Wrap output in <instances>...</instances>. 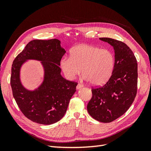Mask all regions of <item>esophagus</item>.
I'll list each match as a JSON object with an SVG mask.
<instances>
[{"instance_id": "1", "label": "esophagus", "mask_w": 151, "mask_h": 151, "mask_svg": "<svg viewBox=\"0 0 151 151\" xmlns=\"http://www.w3.org/2000/svg\"><path fill=\"white\" fill-rule=\"evenodd\" d=\"M83 87H84L83 84H77V87H76V88H77V89H81V88H83Z\"/></svg>"}]
</instances>
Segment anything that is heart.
Masks as SVG:
<instances>
[{"label": "heart", "instance_id": "b5f03b06", "mask_svg": "<svg viewBox=\"0 0 151 151\" xmlns=\"http://www.w3.org/2000/svg\"><path fill=\"white\" fill-rule=\"evenodd\" d=\"M70 57H63L60 62L63 74L73 80L81 72L83 78L91 84L101 86L110 78L115 65V57L110 50L93 45L81 44L73 48Z\"/></svg>", "mask_w": 151, "mask_h": 151}]
</instances>
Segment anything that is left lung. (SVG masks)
<instances>
[{
    "label": "left lung",
    "mask_w": 151,
    "mask_h": 151,
    "mask_svg": "<svg viewBox=\"0 0 151 151\" xmlns=\"http://www.w3.org/2000/svg\"><path fill=\"white\" fill-rule=\"evenodd\" d=\"M99 40L113 47L115 65L107 83L92 89L93 96L87 109L94 119L109 123L123 115L134 101L137 89V63L125 43L109 38Z\"/></svg>",
    "instance_id": "left-lung-1"
}]
</instances>
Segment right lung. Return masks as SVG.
Instances as JSON below:
<instances>
[{
	"label": "right lung",
	"instance_id": "obj_1",
	"mask_svg": "<svg viewBox=\"0 0 151 151\" xmlns=\"http://www.w3.org/2000/svg\"><path fill=\"white\" fill-rule=\"evenodd\" d=\"M66 51L58 39L33 40L27 44L12 65L11 85L13 96L21 111L30 120L43 125L58 122L67 111L77 83L61 75L60 62ZM29 60L40 62L43 81L34 90H28L20 79L21 68Z\"/></svg>",
	"mask_w": 151,
	"mask_h": 151
}]
</instances>
